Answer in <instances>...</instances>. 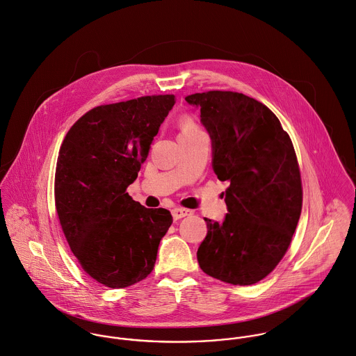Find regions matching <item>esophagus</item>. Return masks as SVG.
<instances>
[{
  "mask_svg": "<svg viewBox=\"0 0 356 356\" xmlns=\"http://www.w3.org/2000/svg\"><path fill=\"white\" fill-rule=\"evenodd\" d=\"M190 214H191V211H188V209H184V208H175V209L172 211V216H173V218H175V220L183 218V217H186V216H190Z\"/></svg>",
  "mask_w": 356,
  "mask_h": 356,
  "instance_id": "esophagus-1",
  "label": "esophagus"
}]
</instances>
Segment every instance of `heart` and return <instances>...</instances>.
I'll use <instances>...</instances> for the list:
<instances>
[{"label": "heart", "instance_id": "heart-1", "mask_svg": "<svg viewBox=\"0 0 356 356\" xmlns=\"http://www.w3.org/2000/svg\"><path fill=\"white\" fill-rule=\"evenodd\" d=\"M202 132V129L191 120V118H184L180 124V136H186V135H193V134H198Z\"/></svg>", "mask_w": 356, "mask_h": 356}]
</instances>
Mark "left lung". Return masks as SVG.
I'll return each mask as SVG.
<instances>
[{
  "label": "left lung",
  "mask_w": 356,
  "mask_h": 356,
  "mask_svg": "<svg viewBox=\"0 0 356 356\" xmlns=\"http://www.w3.org/2000/svg\"><path fill=\"white\" fill-rule=\"evenodd\" d=\"M186 100L201 110L217 179L229 183L224 220L205 217L200 267L227 284H256L282 260L301 213L293 144L277 115L243 93L211 90Z\"/></svg>",
  "instance_id": "left-lung-1"
}]
</instances>
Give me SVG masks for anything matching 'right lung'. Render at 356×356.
I'll use <instances>...</instances> for the list:
<instances>
[{
    "label": "right lung",
    "instance_id": "add662e5",
    "mask_svg": "<svg viewBox=\"0 0 356 356\" xmlns=\"http://www.w3.org/2000/svg\"><path fill=\"white\" fill-rule=\"evenodd\" d=\"M173 104V95H159L95 107L60 147L58 216L82 268L107 287L147 278L173 221L168 209H147L127 193Z\"/></svg>",
    "mask_w": 356,
    "mask_h": 356
}]
</instances>
